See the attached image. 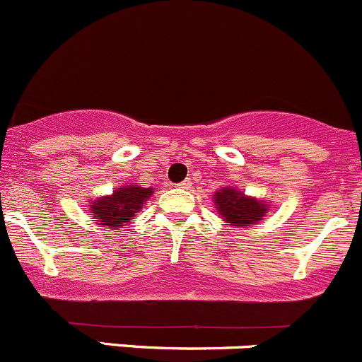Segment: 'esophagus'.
Instances as JSON below:
<instances>
[{
	"label": "esophagus",
	"mask_w": 362,
	"mask_h": 362,
	"mask_svg": "<svg viewBox=\"0 0 362 362\" xmlns=\"http://www.w3.org/2000/svg\"><path fill=\"white\" fill-rule=\"evenodd\" d=\"M177 186H180V188H182V189H188V188H192V181L185 180V181H181Z\"/></svg>",
	"instance_id": "1"
}]
</instances>
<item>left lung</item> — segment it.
<instances>
[{
    "label": "left lung",
    "instance_id": "left-lung-1",
    "mask_svg": "<svg viewBox=\"0 0 362 362\" xmlns=\"http://www.w3.org/2000/svg\"><path fill=\"white\" fill-rule=\"evenodd\" d=\"M214 206L218 209V214L230 225L244 228V226L256 225L263 219L268 212V204L263 200L252 199L244 195L235 188L223 186L219 192L214 193Z\"/></svg>",
    "mask_w": 362,
    "mask_h": 362
}]
</instances>
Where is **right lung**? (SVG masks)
Here are the masks:
<instances>
[{"instance_id": "1", "label": "right lung", "mask_w": 362, "mask_h": 362, "mask_svg": "<svg viewBox=\"0 0 362 362\" xmlns=\"http://www.w3.org/2000/svg\"><path fill=\"white\" fill-rule=\"evenodd\" d=\"M153 189L141 188V186L127 185L122 188L115 189L111 195L100 197V199L92 202V221H98L104 228H117L124 226V223H130L151 197Z\"/></svg>"}]
</instances>
